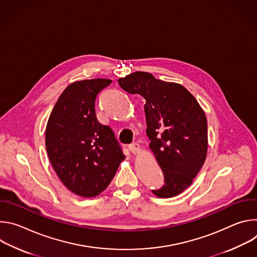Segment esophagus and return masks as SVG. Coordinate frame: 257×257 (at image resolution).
<instances>
[{"mask_svg":"<svg viewBox=\"0 0 257 257\" xmlns=\"http://www.w3.org/2000/svg\"><path fill=\"white\" fill-rule=\"evenodd\" d=\"M128 148H129V150L131 151L132 154H138V153H140V151H141L140 145H139L138 143H136V142L129 144Z\"/></svg>","mask_w":257,"mask_h":257,"instance_id":"obj_1","label":"esophagus"}]
</instances>
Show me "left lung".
Segmentation results:
<instances>
[{
	"instance_id": "8db88e82",
	"label": "left lung",
	"mask_w": 257,
	"mask_h": 257,
	"mask_svg": "<svg viewBox=\"0 0 257 257\" xmlns=\"http://www.w3.org/2000/svg\"><path fill=\"white\" fill-rule=\"evenodd\" d=\"M118 83L145 99L146 134L164 175V185L154 194L162 198L180 194L191 185L206 158L204 112L184 86L156 79L148 72H134Z\"/></svg>"
}]
</instances>
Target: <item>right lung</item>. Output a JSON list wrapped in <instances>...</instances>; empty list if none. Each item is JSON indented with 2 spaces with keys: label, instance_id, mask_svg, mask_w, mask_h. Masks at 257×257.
<instances>
[{
  "label": "right lung",
  "instance_id": "obj_1",
  "mask_svg": "<svg viewBox=\"0 0 257 257\" xmlns=\"http://www.w3.org/2000/svg\"><path fill=\"white\" fill-rule=\"evenodd\" d=\"M109 79L70 84L56 102L46 129L50 162L63 184L82 197H94L114 178L125 159L111 127L101 125L94 103Z\"/></svg>",
  "mask_w": 257,
  "mask_h": 257
}]
</instances>
